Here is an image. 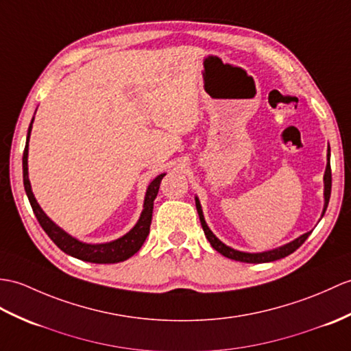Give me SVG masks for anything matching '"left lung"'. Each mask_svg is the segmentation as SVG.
I'll return each mask as SVG.
<instances>
[{
  "label": "left lung",
  "instance_id": "8db88e82",
  "mask_svg": "<svg viewBox=\"0 0 351 351\" xmlns=\"http://www.w3.org/2000/svg\"><path fill=\"white\" fill-rule=\"evenodd\" d=\"M323 182H324V206H323V213H322V218L326 213V208L329 205V199H330V189H332V172H330V148H328V165H326V170H324V176H323ZM195 208H197L199 213V218L200 223L203 227V232H205V236L208 238L209 243L213 245L214 250H217L219 254H223L227 258L232 260H238V262H243V263H267V262H275V260H280L287 257L289 254H291L293 251H296L302 243L306 241V238L311 232H306L304 234H300L299 238H296L295 241H291L286 245H281L278 248L269 250V251H262V252H245V251H238L232 247H227L226 243H223L219 241L217 236L213 233V230L209 229L205 217H203V210H202V205L197 195H195Z\"/></svg>",
  "mask_w": 351,
  "mask_h": 351
}]
</instances>
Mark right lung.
Returning a JSON list of instances; mask_svg holds the SVG:
<instances>
[{
	"label": "right lung",
	"instance_id": "1",
	"mask_svg": "<svg viewBox=\"0 0 351 351\" xmlns=\"http://www.w3.org/2000/svg\"><path fill=\"white\" fill-rule=\"evenodd\" d=\"M32 118L31 124L28 127V134H27V143H25V151H23L22 157V169H23V186H25V193L28 195V200L31 203V208L34 210V214L38 219L40 226L43 227V230L47 233L49 238H51L55 245L60 250H62L65 254L71 257H76L79 260H84V262L89 263H119L124 262V260L134 256L136 252L142 248L143 242L146 241L149 234V227L152 221V209H154V200H156L158 189L161 184V179L166 173L158 175L156 179H152L151 184L148 185L145 193V200H143V210L141 217H138L137 223L130 232H127L121 238L104 242V243H86L73 238L65 230H62L58 224H55L51 218H49L45 210L40 208L37 203L34 194L31 190V182L28 178V143H29V136L32 130Z\"/></svg>",
	"mask_w": 351,
	"mask_h": 351
}]
</instances>
